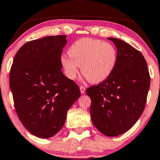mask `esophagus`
<instances>
[{
	"label": "esophagus",
	"mask_w": 160,
	"mask_h": 160,
	"mask_svg": "<svg viewBox=\"0 0 160 160\" xmlns=\"http://www.w3.org/2000/svg\"><path fill=\"white\" fill-rule=\"evenodd\" d=\"M80 93H82V94H83L86 92V88L83 86H80Z\"/></svg>",
	"instance_id": "34e87169"
}]
</instances>
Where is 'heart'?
<instances>
[{"label":"heart","instance_id":"1","mask_svg":"<svg viewBox=\"0 0 160 160\" xmlns=\"http://www.w3.org/2000/svg\"><path fill=\"white\" fill-rule=\"evenodd\" d=\"M69 54L70 56L63 55L61 58L67 76L76 78L81 66L82 74L92 83H99L109 78L118 60L113 45L88 38L74 42L69 49Z\"/></svg>","mask_w":160,"mask_h":160}]
</instances>
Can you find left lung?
<instances>
[{
	"instance_id": "left-lung-1",
	"label": "left lung",
	"mask_w": 160,
	"mask_h": 160,
	"mask_svg": "<svg viewBox=\"0 0 160 160\" xmlns=\"http://www.w3.org/2000/svg\"><path fill=\"white\" fill-rule=\"evenodd\" d=\"M115 44L118 60L109 78L89 87L90 112L93 125L108 137L126 132L143 112L150 87V75L142 53L116 38H108Z\"/></svg>"
}]
</instances>
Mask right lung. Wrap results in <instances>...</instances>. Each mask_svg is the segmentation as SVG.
Wrapping results in <instances>:
<instances>
[{
    "label": "right lung",
    "instance_id": "obj_1",
    "mask_svg": "<svg viewBox=\"0 0 160 160\" xmlns=\"http://www.w3.org/2000/svg\"><path fill=\"white\" fill-rule=\"evenodd\" d=\"M67 36L25 43L14 56L9 84L17 114L31 134L49 138L62 128L68 110L80 97L79 86L63 74L61 61Z\"/></svg>",
    "mask_w": 160,
    "mask_h": 160
}]
</instances>
